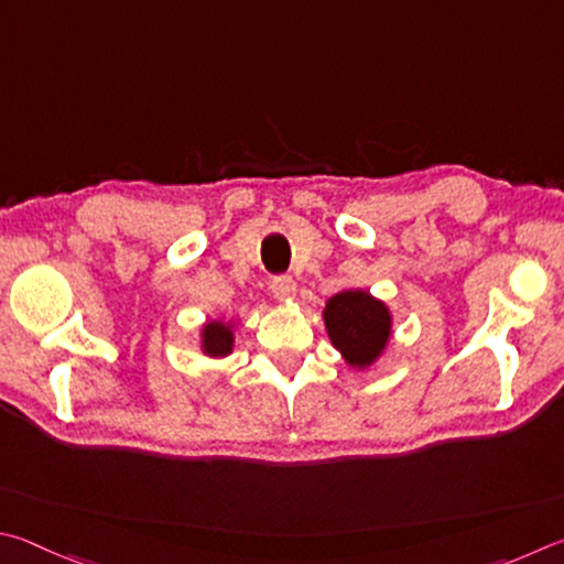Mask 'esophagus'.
Masks as SVG:
<instances>
[{"mask_svg":"<svg viewBox=\"0 0 564 564\" xmlns=\"http://www.w3.org/2000/svg\"><path fill=\"white\" fill-rule=\"evenodd\" d=\"M270 290L274 294V300L288 302V300L294 297V292H297V284H294V280H292L290 274H280V276H274V280H272Z\"/></svg>","mask_w":564,"mask_h":564,"instance_id":"34e87169","label":"esophagus"}]
</instances>
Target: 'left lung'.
Returning <instances> with one entry per match:
<instances>
[{
    "label": "left lung",
    "mask_w": 564,
    "mask_h": 564,
    "mask_svg": "<svg viewBox=\"0 0 564 564\" xmlns=\"http://www.w3.org/2000/svg\"><path fill=\"white\" fill-rule=\"evenodd\" d=\"M327 334L344 361L354 369H369L391 339V312L364 290H344L324 307Z\"/></svg>",
    "instance_id": "left-lung-1"
}]
</instances>
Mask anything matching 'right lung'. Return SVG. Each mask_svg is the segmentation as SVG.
<instances>
[{"mask_svg":"<svg viewBox=\"0 0 564 564\" xmlns=\"http://www.w3.org/2000/svg\"><path fill=\"white\" fill-rule=\"evenodd\" d=\"M235 347V332H232V324L220 322V319H213L207 322L203 332H200V349L203 354L213 359H223L227 354H232Z\"/></svg>","mask_w":564,"mask_h":564,"instance_id":"obj_1","label":"right lung"}]
</instances>
